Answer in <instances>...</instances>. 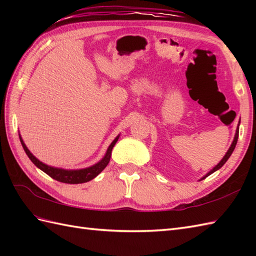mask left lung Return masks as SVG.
<instances>
[{
    "label": "left lung",
    "instance_id": "obj_1",
    "mask_svg": "<svg viewBox=\"0 0 256 256\" xmlns=\"http://www.w3.org/2000/svg\"><path fill=\"white\" fill-rule=\"evenodd\" d=\"M238 126H240V121H238V128H236V135H234V138H233V140H232V144H231V146L229 148V150H228V152L226 153V155L224 156V158H222L218 164H216L214 168H212V170L209 172H206V175L202 177V178H200V180H202V179H204L206 177H208L209 175H211V174H214V172H216L218 170H220V168L224 166V164H226V162L229 160V157L231 156V154L233 153V150H234V148H236V143H238Z\"/></svg>",
    "mask_w": 256,
    "mask_h": 256
}]
</instances>
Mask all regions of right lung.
I'll return each instance as SVG.
<instances>
[{
    "label": "right lung",
    "instance_id": "add662e5",
    "mask_svg": "<svg viewBox=\"0 0 256 256\" xmlns=\"http://www.w3.org/2000/svg\"><path fill=\"white\" fill-rule=\"evenodd\" d=\"M18 135H20L22 146H23L26 155L28 156V158L32 162V164L40 168V170L46 172L47 175L50 176L52 179L64 184H82V182H90L94 178H96L108 166V162H110V158H111L112 150L120 138V134H118V136L113 140V142L110 144V146L108 148L106 153L104 156H103V158L98 162L96 164L86 168H81V170H64V168L50 166L45 164V162H40L38 158H36V157L30 153V150L27 148V146L25 145L23 138L20 136V134Z\"/></svg>",
    "mask_w": 256,
    "mask_h": 256
}]
</instances>
